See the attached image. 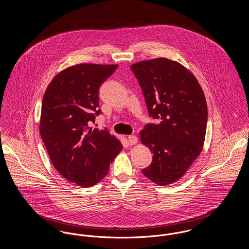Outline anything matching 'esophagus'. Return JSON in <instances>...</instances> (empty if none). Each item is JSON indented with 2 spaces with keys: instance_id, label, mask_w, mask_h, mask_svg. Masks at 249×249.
Segmentation results:
<instances>
[{
  "instance_id": "obj_1",
  "label": "esophagus",
  "mask_w": 249,
  "mask_h": 249,
  "mask_svg": "<svg viewBox=\"0 0 249 249\" xmlns=\"http://www.w3.org/2000/svg\"><path fill=\"white\" fill-rule=\"evenodd\" d=\"M128 142H129L130 145H134V144H136L137 142H138V139H137V137L135 135H129L128 136Z\"/></svg>"
}]
</instances>
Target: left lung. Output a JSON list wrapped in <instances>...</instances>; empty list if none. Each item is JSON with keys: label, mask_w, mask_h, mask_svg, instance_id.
Listing matches in <instances>:
<instances>
[{"label": "left lung", "mask_w": 249, "mask_h": 249, "mask_svg": "<svg viewBox=\"0 0 249 249\" xmlns=\"http://www.w3.org/2000/svg\"><path fill=\"white\" fill-rule=\"evenodd\" d=\"M142 88L149 116L160 121L140 131L153 153L142 175L155 184L177 182L201 154L207 124V105L201 85L176 60L157 58L130 66Z\"/></svg>", "instance_id": "left-lung-1"}]
</instances>
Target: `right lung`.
<instances>
[{
  "label": "right lung",
  "mask_w": 249,
  "mask_h": 249,
  "mask_svg": "<svg viewBox=\"0 0 249 249\" xmlns=\"http://www.w3.org/2000/svg\"><path fill=\"white\" fill-rule=\"evenodd\" d=\"M118 64L80 63L59 71L43 97L39 130L53 166L71 183L89 188L108 174L123 145L107 129H92L99 89Z\"/></svg>",
  "instance_id": "obj_1"
}]
</instances>
